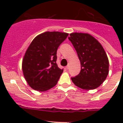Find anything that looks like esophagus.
<instances>
[{"label": "esophagus", "instance_id": "obj_1", "mask_svg": "<svg viewBox=\"0 0 123 123\" xmlns=\"http://www.w3.org/2000/svg\"><path fill=\"white\" fill-rule=\"evenodd\" d=\"M69 65H68L67 66H66V68L67 69H69Z\"/></svg>", "mask_w": 123, "mask_h": 123}]
</instances>
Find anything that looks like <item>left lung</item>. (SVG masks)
<instances>
[{
	"instance_id": "8db88e82",
	"label": "left lung",
	"mask_w": 123,
	"mask_h": 123,
	"mask_svg": "<svg viewBox=\"0 0 123 123\" xmlns=\"http://www.w3.org/2000/svg\"><path fill=\"white\" fill-rule=\"evenodd\" d=\"M68 39L75 48L81 64L79 75L72 81L82 89L98 87L105 81L109 73V61L101 44L87 33H73Z\"/></svg>"
}]
</instances>
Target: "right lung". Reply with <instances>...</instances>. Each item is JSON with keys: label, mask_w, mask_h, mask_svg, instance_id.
Segmentation results:
<instances>
[{"label": "right lung", "mask_w": 123, "mask_h": 123, "mask_svg": "<svg viewBox=\"0 0 123 123\" xmlns=\"http://www.w3.org/2000/svg\"><path fill=\"white\" fill-rule=\"evenodd\" d=\"M68 36L62 32H44L30 43L23 59L22 69L32 89L44 92L56 85L63 72L56 63L57 49Z\"/></svg>", "instance_id": "right-lung-1"}]
</instances>
